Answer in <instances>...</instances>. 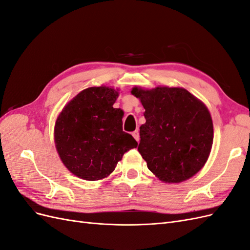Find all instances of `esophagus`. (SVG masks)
Listing matches in <instances>:
<instances>
[{
	"label": "esophagus",
	"mask_w": 250,
	"mask_h": 250,
	"mask_svg": "<svg viewBox=\"0 0 250 250\" xmlns=\"http://www.w3.org/2000/svg\"><path fill=\"white\" fill-rule=\"evenodd\" d=\"M132 137L135 139V141L139 142L140 141V132H139V130H134L132 132Z\"/></svg>",
	"instance_id": "obj_1"
}]
</instances>
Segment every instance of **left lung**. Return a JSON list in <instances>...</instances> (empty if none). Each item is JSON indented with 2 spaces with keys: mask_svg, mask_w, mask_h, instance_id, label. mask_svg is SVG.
Segmentation results:
<instances>
[{
  "mask_svg": "<svg viewBox=\"0 0 250 250\" xmlns=\"http://www.w3.org/2000/svg\"><path fill=\"white\" fill-rule=\"evenodd\" d=\"M131 93L145 108L138 150L148 169L165 183L195 175L206 164L214 139L206 105L180 87H133Z\"/></svg>",
  "mask_w": 250,
  "mask_h": 250,
  "instance_id": "1",
  "label": "left lung"
}]
</instances>
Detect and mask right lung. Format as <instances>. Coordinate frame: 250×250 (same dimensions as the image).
I'll return each instance as SVG.
<instances>
[{"label":"right lung","mask_w":250,"mask_h":250,"mask_svg":"<svg viewBox=\"0 0 250 250\" xmlns=\"http://www.w3.org/2000/svg\"><path fill=\"white\" fill-rule=\"evenodd\" d=\"M119 94L100 86L82 90L67 103L55 125V144L65 167L85 180L107 177L125 152L137 148L123 131V111L113 108Z\"/></svg>","instance_id":"add662e5"}]
</instances>
